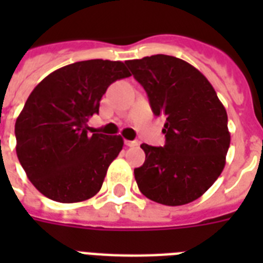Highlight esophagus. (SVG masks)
<instances>
[{"label":"esophagus","mask_w":263,"mask_h":263,"mask_svg":"<svg viewBox=\"0 0 263 263\" xmlns=\"http://www.w3.org/2000/svg\"><path fill=\"white\" fill-rule=\"evenodd\" d=\"M125 144H127L128 147H136L139 142L138 140H125Z\"/></svg>","instance_id":"34e87169"}]
</instances>
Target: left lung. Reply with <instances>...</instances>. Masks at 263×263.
<instances>
[{
  "label": "left lung",
  "instance_id": "obj_1",
  "mask_svg": "<svg viewBox=\"0 0 263 263\" xmlns=\"http://www.w3.org/2000/svg\"><path fill=\"white\" fill-rule=\"evenodd\" d=\"M166 123L164 147L143 143L146 161L134 171L140 192L166 206L190 203L218 179L231 143L228 116L206 78L184 60L165 54L125 61Z\"/></svg>",
  "mask_w": 263,
  "mask_h": 263
}]
</instances>
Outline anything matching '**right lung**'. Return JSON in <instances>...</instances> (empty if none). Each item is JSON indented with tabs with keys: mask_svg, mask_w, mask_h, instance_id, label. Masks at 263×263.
Returning a JSON list of instances; mask_svg holds the SVG:
<instances>
[{
	"mask_svg": "<svg viewBox=\"0 0 263 263\" xmlns=\"http://www.w3.org/2000/svg\"><path fill=\"white\" fill-rule=\"evenodd\" d=\"M131 76L125 64L87 60L47 75L32 90L16 124V154L27 177L55 202L87 200L102 187L124 146L120 135L87 134V121L113 82Z\"/></svg>",
	"mask_w": 263,
	"mask_h": 263,
	"instance_id": "add662e5",
	"label": "right lung"
}]
</instances>
